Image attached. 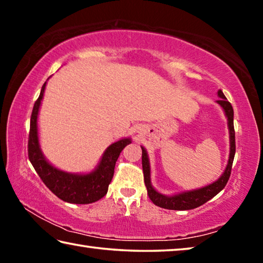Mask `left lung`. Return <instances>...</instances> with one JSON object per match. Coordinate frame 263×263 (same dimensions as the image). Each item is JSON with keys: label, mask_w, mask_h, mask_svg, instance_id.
<instances>
[{"label": "left lung", "mask_w": 263, "mask_h": 263, "mask_svg": "<svg viewBox=\"0 0 263 263\" xmlns=\"http://www.w3.org/2000/svg\"><path fill=\"white\" fill-rule=\"evenodd\" d=\"M218 97L219 100L216 101L218 104L220 105V108L224 110V114L228 118V127L230 133V155H229V161L226 164V168L220 177L215 182H212L211 184H208L203 188L188 190V191H182V193L175 194V195H164L159 193L158 190L154 189L151 182V163L148 153L144 146H141L142 149V172H144V180L145 185L147 188V194L149 196L151 201H152L155 205L160 208L168 209V210H191V209L198 208L203 205L204 203L210 201L212 197L220 193V191L225 188L226 183L230 179L231 175V169H232V163L234 160L235 154V136H234V125H233V108L231 105L230 102L226 100L225 95L222 94V91L218 90Z\"/></svg>", "instance_id": "1"}]
</instances>
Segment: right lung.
<instances>
[{
	"label": "right lung",
	"mask_w": 263,
	"mask_h": 263,
	"mask_svg": "<svg viewBox=\"0 0 263 263\" xmlns=\"http://www.w3.org/2000/svg\"><path fill=\"white\" fill-rule=\"evenodd\" d=\"M47 81L42 87L41 95L35 101L30 122L28 152L30 162L39 177L53 194L60 199L73 204H89L99 201L108 193L114 177L115 164L123 148L131 144V138H123L111 144L102 154L94 171L89 173H68L53 166L45 158L39 144L38 115Z\"/></svg>",
	"instance_id": "right-lung-1"
}]
</instances>
